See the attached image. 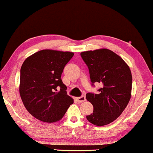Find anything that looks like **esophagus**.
Segmentation results:
<instances>
[{"label":"esophagus","mask_w":153,"mask_h":153,"mask_svg":"<svg viewBox=\"0 0 153 153\" xmlns=\"http://www.w3.org/2000/svg\"><path fill=\"white\" fill-rule=\"evenodd\" d=\"M76 100L79 103H83L86 101V97L85 96H82L80 97H77Z\"/></svg>","instance_id":"34e87169"}]
</instances>
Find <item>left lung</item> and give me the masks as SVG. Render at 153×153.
Here are the masks:
<instances>
[{
	"mask_svg": "<svg viewBox=\"0 0 153 153\" xmlns=\"http://www.w3.org/2000/svg\"><path fill=\"white\" fill-rule=\"evenodd\" d=\"M89 70L92 85H103L99 94H86L87 101L94 106L91 114L86 116L90 123L103 126L120 116L131 97L132 74L128 65L115 52L99 49L81 52Z\"/></svg>",
	"mask_w": 153,
	"mask_h": 153,
	"instance_id": "8db88e82",
	"label": "left lung"
}]
</instances>
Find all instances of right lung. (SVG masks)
I'll return each instance as SVG.
<instances>
[{
    "mask_svg": "<svg viewBox=\"0 0 153 153\" xmlns=\"http://www.w3.org/2000/svg\"><path fill=\"white\" fill-rule=\"evenodd\" d=\"M73 56L71 52L42 50L28 56L22 65L20 95L25 108L37 119L59 121L74 103L61 79L64 68Z\"/></svg>",
    "mask_w": 153,
    "mask_h": 153,
    "instance_id": "obj_1",
    "label": "right lung"
}]
</instances>
